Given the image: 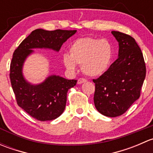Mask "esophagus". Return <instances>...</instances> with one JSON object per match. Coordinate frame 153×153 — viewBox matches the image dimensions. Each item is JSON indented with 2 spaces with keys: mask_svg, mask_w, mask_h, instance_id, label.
<instances>
[{
  "mask_svg": "<svg viewBox=\"0 0 153 153\" xmlns=\"http://www.w3.org/2000/svg\"><path fill=\"white\" fill-rule=\"evenodd\" d=\"M86 81V80L84 79V78H79V79L78 80V84H83V83H85Z\"/></svg>",
  "mask_w": 153,
  "mask_h": 153,
  "instance_id": "esophagus-1",
  "label": "esophagus"
}]
</instances>
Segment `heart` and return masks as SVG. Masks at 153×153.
Masks as SVG:
<instances>
[{
	"instance_id": "obj_1",
	"label": "heart",
	"mask_w": 153,
	"mask_h": 153,
	"mask_svg": "<svg viewBox=\"0 0 153 153\" xmlns=\"http://www.w3.org/2000/svg\"><path fill=\"white\" fill-rule=\"evenodd\" d=\"M112 55V46L107 40L85 37L75 40L71 44L69 55H63V63L71 72H75L77 64H79L86 75L97 77L106 72Z\"/></svg>"
}]
</instances>
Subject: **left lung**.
I'll list each match as a JSON object with an SVG mask.
<instances>
[{"instance_id":"left-lung-1","label":"left lung","mask_w":153,"mask_h":153,"mask_svg":"<svg viewBox=\"0 0 153 153\" xmlns=\"http://www.w3.org/2000/svg\"><path fill=\"white\" fill-rule=\"evenodd\" d=\"M118 42V58L97 79L94 104L97 110L107 117L123 115L138 99L146 77L143 53L130 35L112 31Z\"/></svg>"}]
</instances>
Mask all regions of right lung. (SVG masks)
I'll list each match as a JSON object with an SVG mask.
<instances>
[{
    "instance_id": "obj_1",
    "label": "right lung",
    "mask_w": 153,
    "mask_h": 153,
    "mask_svg": "<svg viewBox=\"0 0 153 153\" xmlns=\"http://www.w3.org/2000/svg\"><path fill=\"white\" fill-rule=\"evenodd\" d=\"M75 32L76 30L35 29L14 52L10 64V78L17 104L38 121H52L63 113L68 90L76 85L77 80L51 75L41 84L32 85L23 76L24 61L35 48H47L58 52L62 44Z\"/></svg>"
}]
</instances>
